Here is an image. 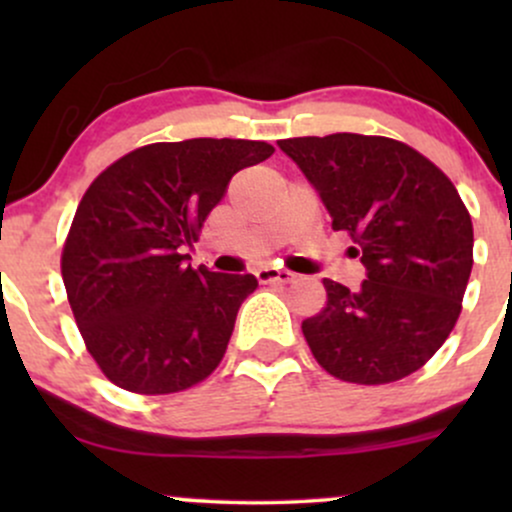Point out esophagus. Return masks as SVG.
I'll list each match as a JSON object with an SVG mask.
<instances>
[{"label": "esophagus", "mask_w": 512, "mask_h": 512, "mask_svg": "<svg viewBox=\"0 0 512 512\" xmlns=\"http://www.w3.org/2000/svg\"><path fill=\"white\" fill-rule=\"evenodd\" d=\"M255 276L260 284H291V281L296 279V274L286 272V269H279V267H262L257 269Z\"/></svg>", "instance_id": "1"}]
</instances>
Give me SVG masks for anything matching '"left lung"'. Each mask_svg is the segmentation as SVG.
<instances>
[{"label": "left lung", "mask_w": 512, "mask_h": 512, "mask_svg": "<svg viewBox=\"0 0 512 512\" xmlns=\"http://www.w3.org/2000/svg\"><path fill=\"white\" fill-rule=\"evenodd\" d=\"M354 238L366 281L325 279L327 305L303 320L310 351L334 378L383 385L407 378L443 346L472 274L474 231L455 185L411 146L330 134L279 142Z\"/></svg>", "instance_id": "left-lung-1"}]
</instances>
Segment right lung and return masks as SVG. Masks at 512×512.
Returning <instances> with one entry per match:
<instances>
[{"label": "right lung", "mask_w": 512, "mask_h": 512, "mask_svg": "<svg viewBox=\"0 0 512 512\" xmlns=\"http://www.w3.org/2000/svg\"><path fill=\"white\" fill-rule=\"evenodd\" d=\"M272 154L250 139L161 142L91 182L64 243L62 279L88 354L117 387L170 395L221 363L257 279L192 269L182 250L233 175Z\"/></svg>", "instance_id": "add662e5"}]
</instances>
